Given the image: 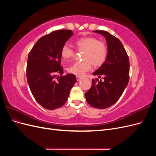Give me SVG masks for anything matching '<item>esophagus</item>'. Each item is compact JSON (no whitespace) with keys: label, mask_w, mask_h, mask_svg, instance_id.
I'll list each match as a JSON object with an SVG mask.
<instances>
[{"label":"esophagus","mask_w":156,"mask_h":156,"mask_svg":"<svg viewBox=\"0 0 156 156\" xmlns=\"http://www.w3.org/2000/svg\"><path fill=\"white\" fill-rule=\"evenodd\" d=\"M76 78H77V80L78 81H81V80L83 79V77H80V76H77V77H76Z\"/></svg>","instance_id":"1"}]
</instances>
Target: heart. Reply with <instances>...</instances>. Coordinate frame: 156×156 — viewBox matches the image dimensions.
Segmentation results:
<instances>
[{"mask_svg":"<svg viewBox=\"0 0 156 156\" xmlns=\"http://www.w3.org/2000/svg\"><path fill=\"white\" fill-rule=\"evenodd\" d=\"M77 49L84 51L81 62H75L68 68V72L77 76H83L91 69L92 65L98 67L102 65L106 60L107 48L101 41L94 37H85L75 41ZM61 56L64 60H69L74 56V51L67 45L61 49Z\"/></svg>","mask_w":156,"mask_h":156,"instance_id":"obj_1","label":"heart"}]
</instances>
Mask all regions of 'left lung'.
<instances>
[{"label":"left lung","mask_w":156,"mask_h":156,"mask_svg":"<svg viewBox=\"0 0 156 156\" xmlns=\"http://www.w3.org/2000/svg\"><path fill=\"white\" fill-rule=\"evenodd\" d=\"M105 37L107 56L101 66L92 75H98L96 81L92 80V87L85 93L87 102L97 108H107L114 105L124 92L129 82V60L122 42L105 30H94Z\"/></svg>","instance_id":"8db88e82"}]
</instances>
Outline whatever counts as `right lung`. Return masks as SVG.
<instances>
[{
    "label": "right lung",
    "mask_w": 156,
    "mask_h": 156,
    "mask_svg": "<svg viewBox=\"0 0 156 156\" xmlns=\"http://www.w3.org/2000/svg\"><path fill=\"white\" fill-rule=\"evenodd\" d=\"M72 35L71 30L52 32L37 40L28 56V84L36 101L47 109L64 105L77 82L73 74L62 75L60 66L61 49ZM58 74L61 76L57 77Z\"/></svg>",
    "instance_id": "right-lung-1"
}]
</instances>
